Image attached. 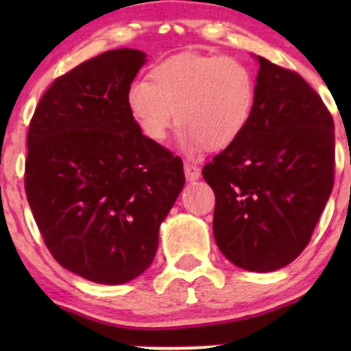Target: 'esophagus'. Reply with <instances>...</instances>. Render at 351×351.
<instances>
[{"label": "esophagus", "mask_w": 351, "mask_h": 351, "mask_svg": "<svg viewBox=\"0 0 351 351\" xmlns=\"http://www.w3.org/2000/svg\"><path fill=\"white\" fill-rule=\"evenodd\" d=\"M184 175H186L188 181H195L199 178V168L195 163H184Z\"/></svg>", "instance_id": "1"}]
</instances>
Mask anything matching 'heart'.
<instances>
[{"label": "heart", "instance_id": "b5f03b06", "mask_svg": "<svg viewBox=\"0 0 351 351\" xmlns=\"http://www.w3.org/2000/svg\"><path fill=\"white\" fill-rule=\"evenodd\" d=\"M125 102L136 127L153 142L167 138L176 117L188 147L223 150L247 127L256 82L234 58L184 54L152 67L148 82L130 84Z\"/></svg>", "mask_w": 351, "mask_h": 351}]
</instances>
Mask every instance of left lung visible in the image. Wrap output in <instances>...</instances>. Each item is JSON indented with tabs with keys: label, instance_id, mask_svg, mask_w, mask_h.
Returning a JSON list of instances; mask_svg holds the SVG:
<instances>
[{
	"label": "left lung",
	"instance_id": "left-lung-1",
	"mask_svg": "<svg viewBox=\"0 0 351 351\" xmlns=\"http://www.w3.org/2000/svg\"><path fill=\"white\" fill-rule=\"evenodd\" d=\"M256 102L234 143L204 165L213 232L237 267L272 272L307 247L335 180V130L295 71L257 56Z\"/></svg>",
	"mask_w": 351,
	"mask_h": 351
}]
</instances>
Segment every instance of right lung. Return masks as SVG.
<instances>
[{"mask_svg": "<svg viewBox=\"0 0 351 351\" xmlns=\"http://www.w3.org/2000/svg\"><path fill=\"white\" fill-rule=\"evenodd\" d=\"M143 62L125 47L79 64L44 92L27 130L24 189L44 244L97 284L150 267L184 184L180 156L147 138L125 102Z\"/></svg>", "mask_w": 351, "mask_h": 351, "instance_id": "1", "label": "right lung"}]
</instances>
